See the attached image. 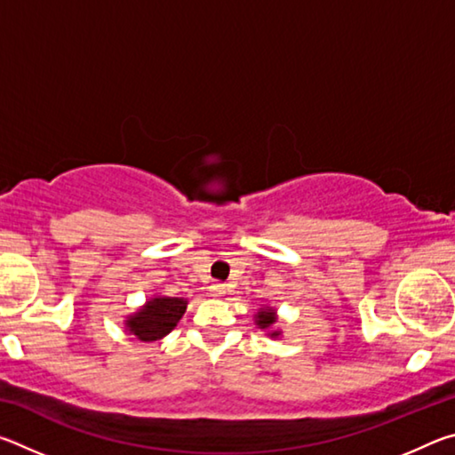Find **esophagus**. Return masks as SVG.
Wrapping results in <instances>:
<instances>
[{
	"instance_id": "34e87169",
	"label": "esophagus",
	"mask_w": 455,
	"mask_h": 455,
	"mask_svg": "<svg viewBox=\"0 0 455 455\" xmlns=\"http://www.w3.org/2000/svg\"><path fill=\"white\" fill-rule=\"evenodd\" d=\"M225 292H227V287L225 284H220V283H214V284H211V297H225Z\"/></svg>"
}]
</instances>
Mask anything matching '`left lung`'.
I'll return each mask as SVG.
<instances>
[{
	"label": "left lung",
	"mask_w": 455,
	"mask_h": 455,
	"mask_svg": "<svg viewBox=\"0 0 455 455\" xmlns=\"http://www.w3.org/2000/svg\"><path fill=\"white\" fill-rule=\"evenodd\" d=\"M276 323H279V315H276L275 307H268V305L260 307L255 315V325L260 331H265V335L271 339H279L283 335V331L276 327Z\"/></svg>",
	"instance_id": "left-lung-1"
}]
</instances>
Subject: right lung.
Here are the masks:
<instances>
[{
	"label": "right lung",
	"mask_w": 455,
	"mask_h": 455,
	"mask_svg": "<svg viewBox=\"0 0 455 455\" xmlns=\"http://www.w3.org/2000/svg\"><path fill=\"white\" fill-rule=\"evenodd\" d=\"M188 301L182 297H166L154 295L146 301L140 309L128 315L124 319V327L130 335L138 341L154 343L164 339L171 331L179 325Z\"/></svg>",
	"instance_id": "right-lung-1"
}]
</instances>
